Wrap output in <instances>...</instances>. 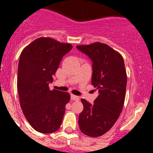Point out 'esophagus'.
<instances>
[{"instance_id":"1","label":"esophagus","mask_w":153,"mask_h":153,"mask_svg":"<svg viewBox=\"0 0 153 153\" xmlns=\"http://www.w3.org/2000/svg\"><path fill=\"white\" fill-rule=\"evenodd\" d=\"M71 100H72V101H79V97L72 94L71 95Z\"/></svg>"}]
</instances>
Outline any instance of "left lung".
Wrapping results in <instances>:
<instances>
[{"instance_id": "left-lung-1", "label": "left lung", "mask_w": 153, "mask_h": 153, "mask_svg": "<svg viewBox=\"0 0 153 153\" xmlns=\"http://www.w3.org/2000/svg\"><path fill=\"white\" fill-rule=\"evenodd\" d=\"M76 48L92 61V84L99 92L92 104L81 99L84 109L78 124L88 136H101L115 124L124 106L127 80L124 59L118 52L99 42Z\"/></svg>"}]
</instances>
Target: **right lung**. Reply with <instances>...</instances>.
<instances>
[{"mask_svg": "<svg viewBox=\"0 0 153 153\" xmlns=\"http://www.w3.org/2000/svg\"><path fill=\"white\" fill-rule=\"evenodd\" d=\"M69 44L39 38L24 49L18 68V91L24 116L34 129L52 133L59 129L70 95L50 90L49 83L63 56L72 49Z\"/></svg>", "mask_w": 153, "mask_h": 153, "instance_id": "right-lung-1", "label": "right lung"}]
</instances>
